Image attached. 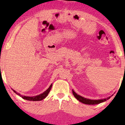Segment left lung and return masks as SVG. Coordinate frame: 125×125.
<instances>
[{"label":"left lung","instance_id":"8db88e82","mask_svg":"<svg viewBox=\"0 0 125 125\" xmlns=\"http://www.w3.org/2000/svg\"><path fill=\"white\" fill-rule=\"evenodd\" d=\"M72 93L73 94V95H74V97L77 99V100H78L81 102H82V103L85 104H88V105H94V104H100V103H101V102L106 101V100H109V99L110 98V97H108V98L106 99H104V100H89V99L85 98H84V97L80 96V95H79L77 93H75V92L73 91V90H72Z\"/></svg>","mask_w":125,"mask_h":125}]
</instances>
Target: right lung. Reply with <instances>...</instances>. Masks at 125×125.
<instances>
[{
    "instance_id": "obj_1",
    "label": "right lung",
    "mask_w": 125,
    "mask_h": 125,
    "mask_svg": "<svg viewBox=\"0 0 125 125\" xmlns=\"http://www.w3.org/2000/svg\"><path fill=\"white\" fill-rule=\"evenodd\" d=\"M52 86V84H51L50 85V86H49V88L46 91L44 92L43 93L41 94L40 95H36V96H35V97H27V96H24V95L23 96V95H21L20 94L17 93V92L16 91H15L14 90H13V91L15 93L19 95L20 97H21L23 99H24V100H28V101H38L42 100L43 99L45 98V97L47 96L48 94V93H49V92H50Z\"/></svg>"
}]
</instances>
